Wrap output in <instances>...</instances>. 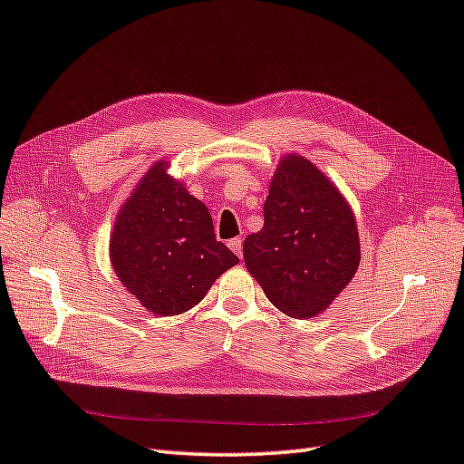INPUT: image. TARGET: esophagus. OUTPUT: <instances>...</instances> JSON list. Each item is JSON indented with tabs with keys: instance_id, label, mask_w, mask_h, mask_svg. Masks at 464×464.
Wrapping results in <instances>:
<instances>
[{
	"instance_id": "obj_1",
	"label": "esophagus",
	"mask_w": 464,
	"mask_h": 464,
	"mask_svg": "<svg viewBox=\"0 0 464 464\" xmlns=\"http://www.w3.org/2000/svg\"><path fill=\"white\" fill-rule=\"evenodd\" d=\"M228 246H230V249L232 252L242 259V256H244V244H242V237H234V240H230L228 242Z\"/></svg>"
}]
</instances>
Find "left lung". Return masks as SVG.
<instances>
[{
	"mask_svg": "<svg viewBox=\"0 0 464 464\" xmlns=\"http://www.w3.org/2000/svg\"><path fill=\"white\" fill-rule=\"evenodd\" d=\"M359 259L345 198L308 160L286 156L263 205V228L244 240L247 271L283 314L312 318L353 279Z\"/></svg>",
	"mask_w": 464,
	"mask_h": 464,
	"instance_id": "8db88e82",
	"label": "left lung"
}]
</instances>
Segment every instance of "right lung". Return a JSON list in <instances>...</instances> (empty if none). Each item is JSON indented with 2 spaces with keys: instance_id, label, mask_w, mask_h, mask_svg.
Instances as JSON below:
<instances>
[{
  "instance_id": "obj_1",
  "label": "right lung",
  "mask_w": 464,
  "mask_h": 464,
  "mask_svg": "<svg viewBox=\"0 0 464 464\" xmlns=\"http://www.w3.org/2000/svg\"><path fill=\"white\" fill-rule=\"evenodd\" d=\"M117 277L154 314L175 316L203 300L237 259L217 240L208 208L158 161L121 208L111 236Z\"/></svg>"
}]
</instances>
